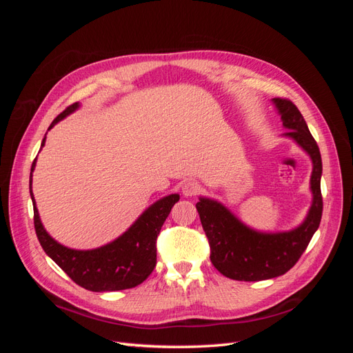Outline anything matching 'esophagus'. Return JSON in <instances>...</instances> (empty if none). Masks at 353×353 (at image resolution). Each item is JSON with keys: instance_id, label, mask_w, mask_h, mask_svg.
Masks as SVG:
<instances>
[{"instance_id": "1", "label": "esophagus", "mask_w": 353, "mask_h": 353, "mask_svg": "<svg viewBox=\"0 0 353 353\" xmlns=\"http://www.w3.org/2000/svg\"><path fill=\"white\" fill-rule=\"evenodd\" d=\"M181 190H183V194L185 197H193L200 193V185L196 183V181H185V183H183Z\"/></svg>"}]
</instances>
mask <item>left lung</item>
Listing matches in <instances>:
<instances>
[{"mask_svg": "<svg viewBox=\"0 0 353 353\" xmlns=\"http://www.w3.org/2000/svg\"><path fill=\"white\" fill-rule=\"evenodd\" d=\"M287 132L312 160V205L305 221L294 230L261 232L249 228L222 203L200 197L197 212L210 245L213 266L231 280L262 281L292 270L306 250L323 216V162L316 141L307 130L302 113L287 99H272Z\"/></svg>", "mask_w": 353, "mask_h": 353, "instance_id": "8db88e82", "label": "left lung"}]
</instances>
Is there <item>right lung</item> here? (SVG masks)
I'll return each instance as SVG.
<instances>
[{
    "mask_svg": "<svg viewBox=\"0 0 353 353\" xmlns=\"http://www.w3.org/2000/svg\"><path fill=\"white\" fill-rule=\"evenodd\" d=\"M79 108L73 103L51 122V130L57 122ZM46 144V137L41 148ZM37 159L30 168L29 191L34 203V223L37 237L42 249L78 285L90 292H116L137 287L150 275L156 266V239L166 221L170 209L179 200V194H169L145 209L140 218L121 237L92 250H74L57 243L46 231L32 193V172Z\"/></svg>",
    "mask_w": 353,
    "mask_h": 353,
    "instance_id": "add662e5",
    "label": "right lung"
}]
</instances>
